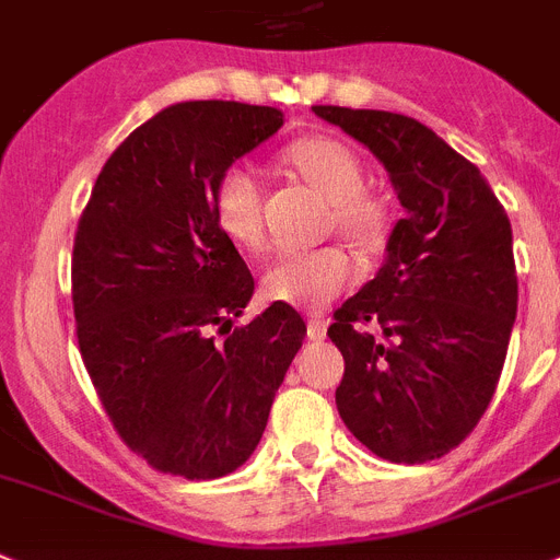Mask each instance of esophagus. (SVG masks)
I'll return each instance as SVG.
<instances>
[{"instance_id": "esophagus-1", "label": "esophagus", "mask_w": 560, "mask_h": 560, "mask_svg": "<svg viewBox=\"0 0 560 560\" xmlns=\"http://www.w3.org/2000/svg\"><path fill=\"white\" fill-rule=\"evenodd\" d=\"M326 319L312 317L308 319V339H326Z\"/></svg>"}]
</instances>
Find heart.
Here are the masks:
<instances>
[{
	"instance_id": "obj_1",
	"label": "heart",
	"mask_w": 560,
	"mask_h": 560,
	"mask_svg": "<svg viewBox=\"0 0 560 560\" xmlns=\"http://www.w3.org/2000/svg\"><path fill=\"white\" fill-rule=\"evenodd\" d=\"M285 161L317 192L334 203V223L357 246H374L385 234V209L362 192V166L348 143L308 136L285 150ZM214 223L237 246L257 248L262 241L260 184L248 166H226L212 186ZM353 280V262L342 248H312L277 257L262 275V294L294 308H323Z\"/></svg>"
}]
</instances>
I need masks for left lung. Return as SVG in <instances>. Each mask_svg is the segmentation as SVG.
<instances>
[{
	"mask_svg": "<svg viewBox=\"0 0 560 560\" xmlns=\"http://www.w3.org/2000/svg\"><path fill=\"white\" fill-rule=\"evenodd\" d=\"M312 109L374 152L405 209L376 277L328 328L346 360L339 417L380 458L430 462L465 442L499 385L518 308L510 218L479 166L417 118Z\"/></svg>",
	"mask_w": 560,
	"mask_h": 560,
	"instance_id": "obj_1",
	"label": "left lung"
}]
</instances>
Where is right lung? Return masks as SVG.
Instances as JSON below:
<instances>
[{
	"label": "right lung",
	"mask_w": 560,
	"mask_h": 560,
	"mask_svg": "<svg viewBox=\"0 0 560 560\" xmlns=\"http://www.w3.org/2000/svg\"><path fill=\"white\" fill-rule=\"evenodd\" d=\"M283 127L277 107L180 102L127 136L73 246L81 360L109 422L155 470L221 479L260 442L305 323L271 303L223 343L255 280L212 214L226 166Z\"/></svg>",
	"instance_id": "1"
}]
</instances>
